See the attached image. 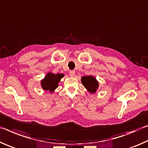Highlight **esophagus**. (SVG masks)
<instances>
[{
	"instance_id": "esophagus-1",
	"label": "esophagus",
	"mask_w": 148,
	"mask_h": 148,
	"mask_svg": "<svg viewBox=\"0 0 148 148\" xmlns=\"http://www.w3.org/2000/svg\"><path fill=\"white\" fill-rule=\"evenodd\" d=\"M75 71L74 70H71V71H69V75L71 77H73L75 75Z\"/></svg>"
}]
</instances>
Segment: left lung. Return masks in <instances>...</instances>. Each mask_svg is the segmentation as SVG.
I'll list each match as a JSON object with an SVG mask.
<instances>
[{"label":"left lung","mask_w":148,"mask_h":148,"mask_svg":"<svg viewBox=\"0 0 148 148\" xmlns=\"http://www.w3.org/2000/svg\"><path fill=\"white\" fill-rule=\"evenodd\" d=\"M81 82L84 86L92 93L96 92L98 87V83L96 79L92 76H85L81 78Z\"/></svg>","instance_id":"8db88e82"}]
</instances>
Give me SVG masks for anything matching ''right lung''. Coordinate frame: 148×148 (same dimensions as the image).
I'll use <instances>...</instances> for the list:
<instances>
[{
    "label": "right lung",
    "instance_id": "right-lung-1",
    "mask_svg": "<svg viewBox=\"0 0 148 148\" xmlns=\"http://www.w3.org/2000/svg\"><path fill=\"white\" fill-rule=\"evenodd\" d=\"M63 77H64V75L60 73L54 75L50 73L47 74V75L45 77V79L41 83L42 88L45 90H50V92L54 91L58 87V83Z\"/></svg>",
    "mask_w": 148,
    "mask_h": 148
}]
</instances>
